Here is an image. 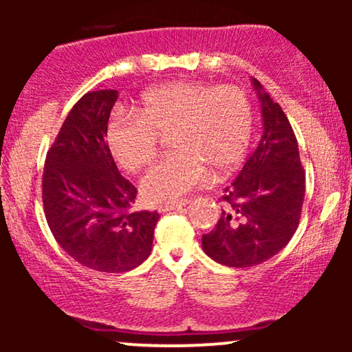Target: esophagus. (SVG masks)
<instances>
[{
    "label": "esophagus",
    "instance_id": "1",
    "mask_svg": "<svg viewBox=\"0 0 352 352\" xmlns=\"http://www.w3.org/2000/svg\"><path fill=\"white\" fill-rule=\"evenodd\" d=\"M188 204V200H177V201H170V204H162L157 207L159 212H170V210H177L185 207Z\"/></svg>",
    "mask_w": 352,
    "mask_h": 352
}]
</instances>
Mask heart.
Here are the masks:
<instances>
[{"label":"heart","mask_w":352,"mask_h":352,"mask_svg":"<svg viewBox=\"0 0 352 352\" xmlns=\"http://www.w3.org/2000/svg\"><path fill=\"white\" fill-rule=\"evenodd\" d=\"M253 106L235 84L197 80L164 84L144 92L134 112H116L106 129L111 155L124 170L139 172L155 159L160 135L175 151L142 177L140 190L152 204L177 200L217 173L233 170L248 152Z\"/></svg>","instance_id":"b5f03b06"}]
</instances>
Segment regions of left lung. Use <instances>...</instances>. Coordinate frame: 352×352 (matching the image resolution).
I'll list each match as a JSON object with an SVG mask.
<instances>
[{"mask_svg": "<svg viewBox=\"0 0 352 352\" xmlns=\"http://www.w3.org/2000/svg\"><path fill=\"white\" fill-rule=\"evenodd\" d=\"M261 99L263 137L225 190L215 228L201 236L205 253L233 268L260 265L292 240L300 225L306 175L296 135L280 104L253 79Z\"/></svg>", "mask_w": 352, "mask_h": 352, "instance_id": "8db88e82", "label": "left lung"}]
</instances>
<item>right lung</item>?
Here are the masks:
<instances>
[{
	"instance_id": "obj_1",
	"label": "right lung",
	"mask_w": 352,
	"mask_h": 352,
	"mask_svg": "<svg viewBox=\"0 0 352 352\" xmlns=\"http://www.w3.org/2000/svg\"><path fill=\"white\" fill-rule=\"evenodd\" d=\"M116 89L91 91L64 119L46 153L43 207L69 256L96 272L124 273L151 254L159 213L134 212L137 188L119 173L106 144Z\"/></svg>"
}]
</instances>
